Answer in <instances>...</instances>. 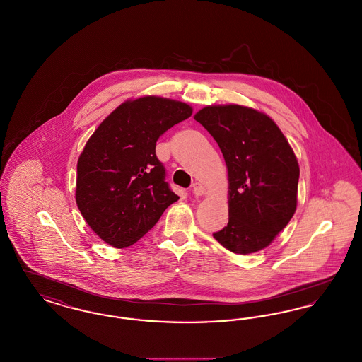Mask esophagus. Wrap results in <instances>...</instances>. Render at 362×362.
I'll list each match as a JSON object with an SVG mask.
<instances>
[{"label": "esophagus", "instance_id": "obj_1", "mask_svg": "<svg viewBox=\"0 0 362 362\" xmlns=\"http://www.w3.org/2000/svg\"><path fill=\"white\" fill-rule=\"evenodd\" d=\"M192 192L197 195V197H202L206 194V188L201 183H195L194 186H192Z\"/></svg>", "mask_w": 362, "mask_h": 362}]
</instances>
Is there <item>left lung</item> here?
Listing matches in <instances>:
<instances>
[{"mask_svg":"<svg viewBox=\"0 0 362 362\" xmlns=\"http://www.w3.org/2000/svg\"><path fill=\"white\" fill-rule=\"evenodd\" d=\"M194 118L223 155L229 180V222L213 233L238 255L269 245L296 210L299 164L272 118L240 105H213Z\"/></svg>","mask_w":362,"mask_h":362,"instance_id":"1","label":"left lung"}]
</instances>
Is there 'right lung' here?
Listing matches in <instances>:
<instances>
[{
	"label": "right lung",
	"instance_id": "add662e5",
	"mask_svg": "<svg viewBox=\"0 0 362 362\" xmlns=\"http://www.w3.org/2000/svg\"><path fill=\"white\" fill-rule=\"evenodd\" d=\"M191 115L185 102L146 95L121 103L88 139L76 164L75 199L109 245H133L179 199L165 182L156 141Z\"/></svg>",
	"mask_w": 362,
	"mask_h": 362
}]
</instances>
